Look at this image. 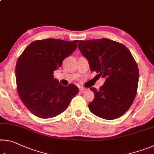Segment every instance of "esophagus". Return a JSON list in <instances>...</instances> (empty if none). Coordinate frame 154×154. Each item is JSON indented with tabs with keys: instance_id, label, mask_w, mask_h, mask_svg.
<instances>
[{
	"instance_id": "esophagus-1",
	"label": "esophagus",
	"mask_w": 154,
	"mask_h": 154,
	"mask_svg": "<svg viewBox=\"0 0 154 154\" xmlns=\"http://www.w3.org/2000/svg\"><path fill=\"white\" fill-rule=\"evenodd\" d=\"M86 90H87V89H86V88H80V92H84Z\"/></svg>"
}]
</instances>
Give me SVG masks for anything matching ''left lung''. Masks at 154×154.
<instances>
[{
    "mask_svg": "<svg viewBox=\"0 0 154 154\" xmlns=\"http://www.w3.org/2000/svg\"><path fill=\"white\" fill-rule=\"evenodd\" d=\"M78 49L86 58L92 71L105 78L97 90L90 111L99 118L115 119L128 110L137 94L139 72L136 61L126 46L108 38L79 41Z\"/></svg>",
    "mask_w": 154,
    "mask_h": 154,
    "instance_id": "1",
    "label": "left lung"
}]
</instances>
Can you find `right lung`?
I'll return each mask as SVG.
<instances>
[{
	"label": "right lung",
	"mask_w": 154,
	"mask_h": 154,
	"mask_svg": "<svg viewBox=\"0 0 154 154\" xmlns=\"http://www.w3.org/2000/svg\"><path fill=\"white\" fill-rule=\"evenodd\" d=\"M78 40L56 38L31 43L18 58L15 67L17 90L31 113L43 119L64 112L79 92L74 84L64 86L54 78V71L77 49Z\"/></svg>",
	"instance_id": "1"
}]
</instances>
